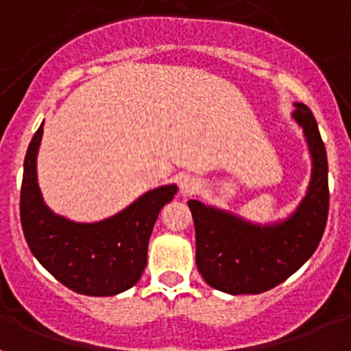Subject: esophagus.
Wrapping results in <instances>:
<instances>
[{
  "instance_id": "1",
  "label": "esophagus",
  "mask_w": 351,
  "mask_h": 351,
  "mask_svg": "<svg viewBox=\"0 0 351 351\" xmlns=\"http://www.w3.org/2000/svg\"><path fill=\"white\" fill-rule=\"evenodd\" d=\"M198 188H200V182L195 178H190V176H184V178L181 179V182H179V191H181L182 195L197 193Z\"/></svg>"
}]
</instances>
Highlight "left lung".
<instances>
[{"instance_id": "left-lung-1", "label": "left lung", "mask_w": 351, "mask_h": 351, "mask_svg": "<svg viewBox=\"0 0 351 351\" xmlns=\"http://www.w3.org/2000/svg\"><path fill=\"white\" fill-rule=\"evenodd\" d=\"M291 117L309 145L313 172L308 193L290 218L258 225L198 200L188 202L198 272L216 290L230 295L271 290L299 271L320 244L328 216L327 153L311 110L295 104Z\"/></svg>"}]
</instances>
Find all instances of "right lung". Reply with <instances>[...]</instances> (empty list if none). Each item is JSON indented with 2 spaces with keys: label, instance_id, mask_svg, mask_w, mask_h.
I'll return each mask as SVG.
<instances>
[{
  "label": "right lung",
  "instance_id": "obj_1",
  "mask_svg": "<svg viewBox=\"0 0 351 351\" xmlns=\"http://www.w3.org/2000/svg\"><path fill=\"white\" fill-rule=\"evenodd\" d=\"M42 133L43 123L27 147L21 188V225L31 253L56 280L77 293L110 297L128 290L141 280L158 214L172 202L178 186L147 191L104 221H70L52 213L40 193L36 154Z\"/></svg>",
  "mask_w": 351,
  "mask_h": 351
}]
</instances>
